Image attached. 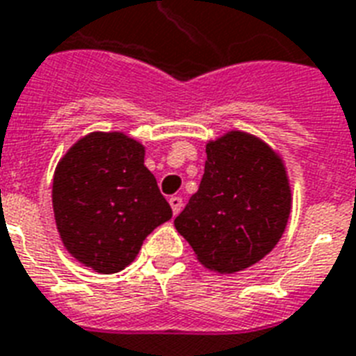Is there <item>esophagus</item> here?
<instances>
[{
  "mask_svg": "<svg viewBox=\"0 0 356 356\" xmlns=\"http://www.w3.org/2000/svg\"><path fill=\"white\" fill-rule=\"evenodd\" d=\"M170 205H172L173 214H179L181 209H183V200H181L179 195H172V197H170Z\"/></svg>",
  "mask_w": 356,
  "mask_h": 356,
  "instance_id": "esophagus-1",
  "label": "esophagus"
}]
</instances>
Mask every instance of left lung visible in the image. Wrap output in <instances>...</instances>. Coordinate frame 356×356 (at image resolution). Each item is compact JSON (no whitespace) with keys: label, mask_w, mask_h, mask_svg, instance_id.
Segmentation results:
<instances>
[{"label":"left lung","mask_w":356,"mask_h":356,"mask_svg":"<svg viewBox=\"0 0 356 356\" xmlns=\"http://www.w3.org/2000/svg\"><path fill=\"white\" fill-rule=\"evenodd\" d=\"M290 207L279 155L262 140L231 131L209 142L200 188L173 223L205 268L234 273L275 248Z\"/></svg>","instance_id":"1"}]
</instances>
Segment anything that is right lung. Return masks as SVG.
I'll list each match as a JSON object with an SVG mask.
<instances>
[{
	"label": "right lung",
	"mask_w": 356,
	"mask_h": 356,
	"mask_svg": "<svg viewBox=\"0 0 356 356\" xmlns=\"http://www.w3.org/2000/svg\"><path fill=\"white\" fill-rule=\"evenodd\" d=\"M53 212L64 248L97 273H116L172 207L144 166V145L122 133H92L58 162Z\"/></svg>",
	"instance_id": "1"
}]
</instances>
